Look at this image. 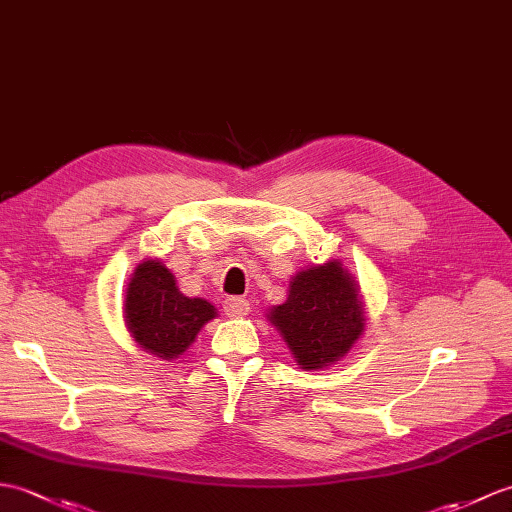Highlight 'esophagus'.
I'll use <instances>...</instances> for the list:
<instances>
[{
  "mask_svg": "<svg viewBox=\"0 0 512 512\" xmlns=\"http://www.w3.org/2000/svg\"><path fill=\"white\" fill-rule=\"evenodd\" d=\"M224 312L233 318H244L248 316V312H251V303L246 299H227L224 301Z\"/></svg>",
  "mask_w": 512,
  "mask_h": 512,
  "instance_id": "1",
  "label": "esophagus"
}]
</instances>
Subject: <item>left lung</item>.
I'll return each mask as SVG.
<instances>
[{
  "instance_id": "1",
  "label": "left lung",
  "mask_w": 512,
  "mask_h": 512,
  "mask_svg": "<svg viewBox=\"0 0 512 512\" xmlns=\"http://www.w3.org/2000/svg\"><path fill=\"white\" fill-rule=\"evenodd\" d=\"M266 316L303 371H323L340 362L366 327L360 285L340 259L296 272L288 299L272 305Z\"/></svg>"
}]
</instances>
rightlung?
Here are the masks:
<instances>
[{
	"mask_svg": "<svg viewBox=\"0 0 512 512\" xmlns=\"http://www.w3.org/2000/svg\"><path fill=\"white\" fill-rule=\"evenodd\" d=\"M218 316L216 305L178 290L172 270L161 259H144L124 292V325L141 349L159 360H176L198 331Z\"/></svg>",
	"mask_w": 512,
	"mask_h": 512,
	"instance_id": "add662e5",
	"label": "right lung"
}]
</instances>
